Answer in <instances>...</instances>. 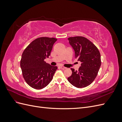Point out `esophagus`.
<instances>
[{"label": "esophagus", "mask_w": 122, "mask_h": 122, "mask_svg": "<svg viewBox=\"0 0 122 122\" xmlns=\"http://www.w3.org/2000/svg\"><path fill=\"white\" fill-rule=\"evenodd\" d=\"M60 68L61 69H62V70H64V69H66V67H63V66H60Z\"/></svg>", "instance_id": "1"}]
</instances>
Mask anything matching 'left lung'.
I'll return each instance as SVG.
<instances>
[{
    "label": "left lung",
    "instance_id": "obj_1",
    "mask_svg": "<svg viewBox=\"0 0 122 122\" xmlns=\"http://www.w3.org/2000/svg\"><path fill=\"white\" fill-rule=\"evenodd\" d=\"M68 40L75 51V58L81 62L78 71L71 69L72 74L68 80L76 87H86L98 74L101 64L100 53L93 43L83 36L70 37Z\"/></svg>",
    "mask_w": 122,
    "mask_h": 122
}]
</instances>
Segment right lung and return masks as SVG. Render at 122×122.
<instances>
[{
    "instance_id": "1",
    "label": "right lung",
    "mask_w": 122,
    "mask_h": 122,
    "mask_svg": "<svg viewBox=\"0 0 122 122\" xmlns=\"http://www.w3.org/2000/svg\"><path fill=\"white\" fill-rule=\"evenodd\" d=\"M56 41L54 38H39L33 41L24 50L20 67L24 80L31 87L42 89L52 80L57 67L46 63L44 60L50 55Z\"/></svg>"
}]
</instances>
